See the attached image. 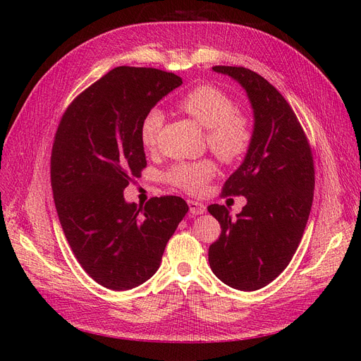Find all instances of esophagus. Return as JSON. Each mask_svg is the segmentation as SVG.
<instances>
[{
  "instance_id": "esophagus-1",
  "label": "esophagus",
  "mask_w": 361,
  "mask_h": 361,
  "mask_svg": "<svg viewBox=\"0 0 361 361\" xmlns=\"http://www.w3.org/2000/svg\"><path fill=\"white\" fill-rule=\"evenodd\" d=\"M188 206H190V212L192 215H200L203 212H206V204L195 202V200H188Z\"/></svg>"
}]
</instances>
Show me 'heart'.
<instances>
[{"label":"heart","mask_w":361,"mask_h":361,"mask_svg":"<svg viewBox=\"0 0 361 361\" xmlns=\"http://www.w3.org/2000/svg\"><path fill=\"white\" fill-rule=\"evenodd\" d=\"M178 108L195 123L204 128V138L212 154L226 164L241 161L253 146L255 126L251 118L236 110L231 94L215 85L200 84L185 93ZM164 125V114L158 108L150 110L140 125V141L146 150H154ZM216 174L211 159L176 162L164 174L171 187L188 194H199Z\"/></svg>","instance_id":"b5f03b06"}]
</instances>
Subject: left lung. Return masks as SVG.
Returning a JSON list of instances; mask_svg holds the SVG:
<instances>
[{"label": "left lung", "instance_id": "8db88e82", "mask_svg": "<svg viewBox=\"0 0 361 361\" xmlns=\"http://www.w3.org/2000/svg\"><path fill=\"white\" fill-rule=\"evenodd\" d=\"M241 84L255 113V141L221 195H244L232 218L224 204L207 211L221 226L209 247L214 274L238 290H257L276 280L297 251L313 202V155L290 105L264 76L238 66H214Z\"/></svg>", "mask_w": 361, "mask_h": 361}]
</instances>
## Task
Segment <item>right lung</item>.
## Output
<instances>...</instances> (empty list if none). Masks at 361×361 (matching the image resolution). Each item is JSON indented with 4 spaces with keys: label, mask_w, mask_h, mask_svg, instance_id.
<instances>
[{
    "label": "right lung",
    "mask_w": 361,
    "mask_h": 361,
    "mask_svg": "<svg viewBox=\"0 0 361 361\" xmlns=\"http://www.w3.org/2000/svg\"><path fill=\"white\" fill-rule=\"evenodd\" d=\"M182 84L171 72L118 66L64 111L51 152L59 220L82 269L96 283L128 290L159 268L188 204L176 195L126 203L123 190L146 169L143 117Z\"/></svg>",
    "instance_id": "right-lung-1"
}]
</instances>
